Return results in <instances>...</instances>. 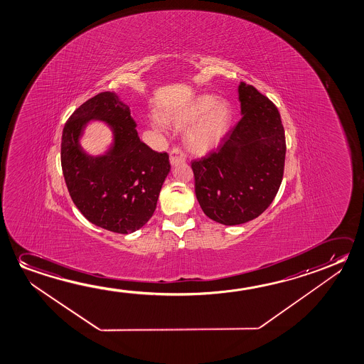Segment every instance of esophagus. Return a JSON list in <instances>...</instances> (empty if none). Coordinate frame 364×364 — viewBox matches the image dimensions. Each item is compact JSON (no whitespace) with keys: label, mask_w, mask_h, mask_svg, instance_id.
I'll return each instance as SVG.
<instances>
[{"label":"esophagus","mask_w":364,"mask_h":364,"mask_svg":"<svg viewBox=\"0 0 364 364\" xmlns=\"http://www.w3.org/2000/svg\"><path fill=\"white\" fill-rule=\"evenodd\" d=\"M169 162H171V164H172L173 167L179 166V164H182V163H185V153L179 149V148H173V149L171 150V153H169Z\"/></svg>","instance_id":"obj_1"}]
</instances>
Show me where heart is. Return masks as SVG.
<instances>
[{
    "label": "heart",
    "instance_id": "heart-1",
    "mask_svg": "<svg viewBox=\"0 0 364 364\" xmlns=\"http://www.w3.org/2000/svg\"><path fill=\"white\" fill-rule=\"evenodd\" d=\"M232 107L225 100L214 95H201L192 98L187 104L173 107L156 119L154 127L163 124L176 129H187L186 145L198 156H205L218 149L230 132L232 124Z\"/></svg>",
    "mask_w": 364,
    "mask_h": 364
}]
</instances>
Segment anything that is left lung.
I'll return each mask as SVG.
<instances>
[{
    "instance_id": "8db88e82",
    "label": "left lung",
    "mask_w": 364,
    "mask_h": 364,
    "mask_svg": "<svg viewBox=\"0 0 364 364\" xmlns=\"http://www.w3.org/2000/svg\"><path fill=\"white\" fill-rule=\"evenodd\" d=\"M242 119L219 150L193 161L202 211L223 225H240L266 211L282 182L286 139L277 107L250 85L237 87Z\"/></svg>"
}]
</instances>
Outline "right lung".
Segmentation results:
<instances>
[{
  "label": "right lung",
  "mask_w": 364,
  "mask_h": 364,
  "mask_svg": "<svg viewBox=\"0 0 364 364\" xmlns=\"http://www.w3.org/2000/svg\"><path fill=\"white\" fill-rule=\"evenodd\" d=\"M93 119L113 132L111 148L97 157L79 143ZM135 127L129 106L115 92H101L70 115L62 134V169L75 206L93 225L119 234L134 232L149 221L171 171L167 153L140 141Z\"/></svg>",
  "instance_id": "add662e5"
}]
</instances>
